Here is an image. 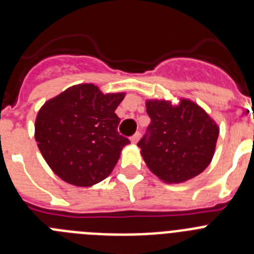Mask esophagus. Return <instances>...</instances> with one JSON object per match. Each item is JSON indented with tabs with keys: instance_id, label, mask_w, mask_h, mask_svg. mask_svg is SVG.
Listing matches in <instances>:
<instances>
[{
	"instance_id": "esophagus-1",
	"label": "esophagus",
	"mask_w": 254,
	"mask_h": 254,
	"mask_svg": "<svg viewBox=\"0 0 254 254\" xmlns=\"http://www.w3.org/2000/svg\"><path fill=\"white\" fill-rule=\"evenodd\" d=\"M140 137H141L140 132H136V133H134L133 136L131 137V142L132 143H137L138 141H140Z\"/></svg>"
}]
</instances>
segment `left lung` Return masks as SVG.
Here are the masks:
<instances>
[{
    "mask_svg": "<svg viewBox=\"0 0 254 254\" xmlns=\"http://www.w3.org/2000/svg\"><path fill=\"white\" fill-rule=\"evenodd\" d=\"M151 123L137 146L147 168L165 183H182L201 174L212 160L219 127L196 103L147 100Z\"/></svg>",
    "mask_w": 254,
    "mask_h": 254,
    "instance_id": "obj_1",
    "label": "left lung"
}]
</instances>
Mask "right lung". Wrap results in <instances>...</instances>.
<instances>
[{
  "label": "right lung",
  "instance_id": "1",
  "mask_svg": "<svg viewBox=\"0 0 254 254\" xmlns=\"http://www.w3.org/2000/svg\"><path fill=\"white\" fill-rule=\"evenodd\" d=\"M125 93L103 94L94 84L68 87L44 103L35 141L53 172L69 185L90 187L112 173L128 138L118 133L114 112Z\"/></svg>",
  "mask_w": 254,
  "mask_h": 254
}]
</instances>
